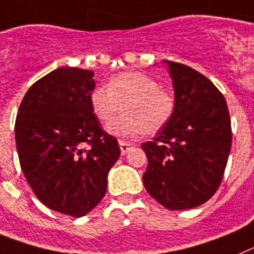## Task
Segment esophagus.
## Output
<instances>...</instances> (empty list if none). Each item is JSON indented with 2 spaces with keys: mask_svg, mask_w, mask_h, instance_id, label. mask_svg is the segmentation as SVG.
<instances>
[{
  "mask_svg": "<svg viewBox=\"0 0 254 254\" xmlns=\"http://www.w3.org/2000/svg\"><path fill=\"white\" fill-rule=\"evenodd\" d=\"M119 144H120L121 154H127L134 147V144H131L129 142H125V140H119Z\"/></svg>",
  "mask_w": 254,
  "mask_h": 254,
  "instance_id": "34e87169",
  "label": "esophagus"
}]
</instances>
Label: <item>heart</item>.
<instances>
[{
	"mask_svg": "<svg viewBox=\"0 0 254 254\" xmlns=\"http://www.w3.org/2000/svg\"><path fill=\"white\" fill-rule=\"evenodd\" d=\"M92 112L102 124L116 116L123 106L124 114L107 127L109 133L123 138L156 134L173 119L175 97L160 83L143 72L127 71L110 79L107 88L96 87L89 96Z\"/></svg>",
	"mask_w": 254,
	"mask_h": 254,
	"instance_id": "obj_1",
	"label": "heart"
}]
</instances>
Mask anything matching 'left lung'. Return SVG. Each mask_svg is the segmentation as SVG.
Returning <instances> with one entry per match:
<instances>
[{
	"label": "left lung",
	"instance_id": "left-lung-1",
	"mask_svg": "<svg viewBox=\"0 0 254 254\" xmlns=\"http://www.w3.org/2000/svg\"><path fill=\"white\" fill-rule=\"evenodd\" d=\"M169 65L176 109L169 124L142 144L148 166L145 190L169 209L204 203L221 184L231 148L225 97L212 81L189 66Z\"/></svg>",
	"mask_w": 254,
	"mask_h": 254
}]
</instances>
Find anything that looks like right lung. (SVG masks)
Returning <instances> with one entry per match:
<instances>
[{
	"instance_id": "right-lung-1",
	"label": "right lung",
	"mask_w": 254,
	"mask_h": 254,
	"mask_svg": "<svg viewBox=\"0 0 254 254\" xmlns=\"http://www.w3.org/2000/svg\"><path fill=\"white\" fill-rule=\"evenodd\" d=\"M94 72L59 67L28 89L15 121L25 179L42 203L81 217L100 203L107 174L120 157L118 139L92 112Z\"/></svg>"
}]
</instances>
